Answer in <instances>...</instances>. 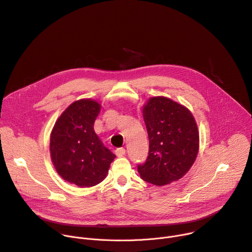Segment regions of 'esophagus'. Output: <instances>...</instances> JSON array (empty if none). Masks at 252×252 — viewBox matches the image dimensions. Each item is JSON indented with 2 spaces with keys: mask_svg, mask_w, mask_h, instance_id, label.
I'll return each mask as SVG.
<instances>
[{
  "mask_svg": "<svg viewBox=\"0 0 252 252\" xmlns=\"http://www.w3.org/2000/svg\"><path fill=\"white\" fill-rule=\"evenodd\" d=\"M116 155L118 157H124L126 155V150L124 148H119L116 150Z\"/></svg>",
  "mask_w": 252,
  "mask_h": 252,
  "instance_id": "1",
  "label": "esophagus"
}]
</instances>
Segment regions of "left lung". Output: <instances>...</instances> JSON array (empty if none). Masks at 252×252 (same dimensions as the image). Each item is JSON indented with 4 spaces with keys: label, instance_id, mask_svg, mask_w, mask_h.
Wrapping results in <instances>:
<instances>
[{
    "label": "left lung",
    "instance_id": "8db88e82",
    "mask_svg": "<svg viewBox=\"0 0 252 252\" xmlns=\"http://www.w3.org/2000/svg\"><path fill=\"white\" fill-rule=\"evenodd\" d=\"M149 136V155L138 165L141 178L163 186L184 176L194 164L199 133L192 113L163 96L152 97L143 109Z\"/></svg>",
    "mask_w": 252,
    "mask_h": 252
}]
</instances>
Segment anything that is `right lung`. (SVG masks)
<instances>
[{
  "instance_id": "add662e5",
  "label": "right lung",
  "mask_w": 252,
  "mask_h": 252,
  "mask_svg": "<svg viewBox=\"0 0 252 252\" xmlns=\"http://www.w3.org/2000/svg\"><path fill=\"white\" fill-rule=\"evenodd\" d=\"M99 111L94 100L75 101L64 110L51 132L50 154L57 173L83 188L103 181L116 158L94 132Z\"/></svg>"
}]
</instances>
